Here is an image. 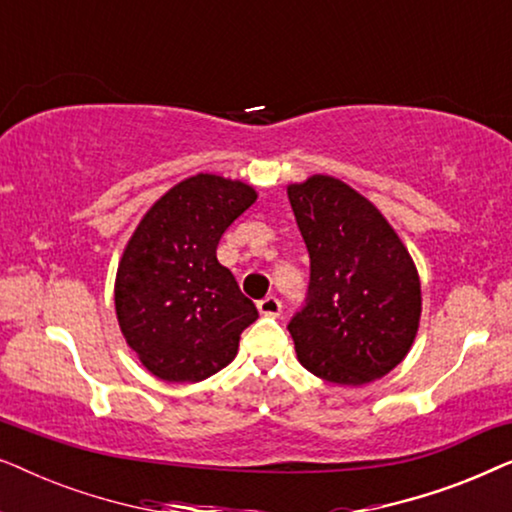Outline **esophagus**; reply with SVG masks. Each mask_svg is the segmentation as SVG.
<instances>
[{"label": "esophagus", "instance_id": "1", "mask_svg": "<svg viewBox=\"0 0 512 512\" xmlns=\"http://www.w3.org/2000/svg\"><path fill=\"white\" fill-rule=\"evenodd\" d=\"M258 312L265 314V317H277L282 312V303L275 296H265L263 300H258Z\"/></svg>", "mask_w": 512, "mask_h": 512}]
</instances>
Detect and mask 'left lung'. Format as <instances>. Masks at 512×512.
Returning a JSON list of instances; mask_svg holds the SVG:
<instances>
[{"label":"left lung","instance_id":"left-lung-1","mask_svg":"<svg viewBox=\"0 0 512 512\" xmlns=\"http://www.w3.org/2000/svg\"><path fill=\"white\" fill-rule=\"evenodd\" d=\"M286 193L310 251L307 303L289 324L298 361L333 384L380 380L408 356L422 317L410 251L345 181L312 174Z\"/></svg>","mask_w":512,"mask_h":512}]
</instances>
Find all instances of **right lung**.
<instances>
[{
  "instance_id": "1",
  "label": "right lung",
  "mask_w": 512,
  "mask_h": 512,
  "mask_svg": "<svg viewBox=\"0 0 512 512\" xmlns=\"http://www.w3.org/2000/svg\"><path fill=\"white\" fill-rule=\"evenodd\" d=\"M244 181L195 174L153 202L116 272L118 326L165 382H200L235 359L258 310L216 258L221 235L254 205Z\"/></svg>"
}]
</instances>
